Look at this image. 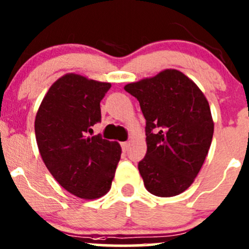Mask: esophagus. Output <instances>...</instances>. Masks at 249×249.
I'll use <instances>...</instances> for the list:
<instances>
[{
	"label": "esophagus",
	"instance_id": "esophagus-1",
	"mask_svg": "<svg viewBox=\"0 0 249 249\" xmlns=\"http://www.w3.org/2000/svg\"><path fill=\"white\" fill-rule=\"evenodd\" d=\"M121 148H122V152H124V153L127 152L128 148H129V142H122Z\"/></svg>",
	"mask_w": 249,
	"mask_h": 249
}]
</instances>
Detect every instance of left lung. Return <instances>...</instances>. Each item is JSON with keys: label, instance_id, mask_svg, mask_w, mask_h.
Masks as SVG:
<instances>
[{"label": "left lung", "instance_id": "obj_1", "mask_svg": "<svg viewBox=\"0 0 249 249\" xmlns=\"http://www.w3.org/2000/svg\"><path fill=\"white\" fill-rule=\"evenodd\" d=\"M146 119V156L139 172L146 189L161 197L175 196L194 182L214 133L209 103L183 72L166 69L128 83Z\"/></svg>", "mask_w": 249, "mask_h": 249}]
</instances>
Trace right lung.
<instances>
[{
    "instance_id": "add662e5",
    "label": "right lung",
    "mask_w": 249,
    "mask_h": 249,
    "mask_svg": "<svg viewBox=\"0 0 249 249\" xmlns=\"http://www.w3.org/2000/svg\"><path fill=\"white\" fill-rule=\"evenodd\" d=\"M110 83L69 74L55 81L35 117L42 160L66 191L86 200L109 192L121 158L119 142L89 136L101 121L100 102Z\"/></svg>"
}]
</instances>
